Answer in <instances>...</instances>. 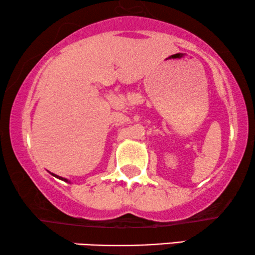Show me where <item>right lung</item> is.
<instances>
[{"instance_id": "1", "label": "right lung", "mask_w": 255, "mask_h": 255, "mask_svg": "<svg viewBox=\"0 0 255 255\" xmlns=\"http://www.w3.org/2000/svg\"><path fill=\"white\" fill-rule=\"evenodd\" d=\"M51 174H52V176H54V177H56V178H58V179H61V180H64V181H67V183H68V179H65V178L58 177V176H56V174H54V173H51ZM69 183H70V181H69Z\"/></svg>"}]
</instances>
